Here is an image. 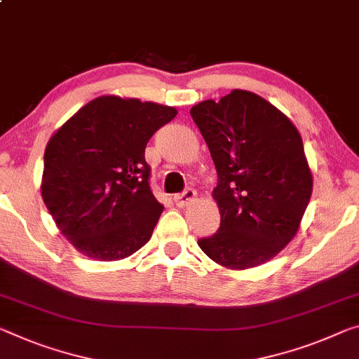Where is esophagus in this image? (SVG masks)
<instances>
[{
  "label": "esophagus",
  "instance_id": "34e87169",
  "mask_svg": "<svg viewBox=\"0 0 359 359\" xmlns=\"http://www.w3.org/2000/svg\"><path fill=\"white\" fill-rule=\"evenodd\" d=\"M196 200V191L193 189H187L185 191L179 193V195L174 196V203L177 204L179 208H185Z\"/></svg>",
  "mask_w": 359,
  "mask_h": 359
}]
</instances>
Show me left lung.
Instances as JSON below:
<instances>
[{
  "mask_svg": "<svg viewBox=\"0 0 359 359\" xmlns=\"http://www.w3.org/2000/svg\"><path fill=\"white\" fill-rule=\"evenodd\" d=\"M190 115L219 175L212 191L220 229L198 241L230 270L259 266L281 252L300 229L313 175L297 128L260 95L233 89L204 100Z\"/></svg>",
  "mask_w": 359,
  "mask_h": 359,
  "instance_id": "1",
  "label": "left lung"
}]
</instances>
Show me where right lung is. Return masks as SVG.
<instances>
[{
    "label": "right lung",
    "instance_id": "1",
    "mask_svg": "<svg viewBox=\"0 0 359 359\" xmlns=\"http://www.w3.org/2000/svg\"><path fill=\"white\" fill-rule=\"evenodd\" d=\"M174 107L119 95L88 102L50 135L41 196L57 229L88 259H126L150 241L163 204L145 147Z\"/></svg>",
    "mask_w": 359,
    "mask_h": 359
}]
</instances>
